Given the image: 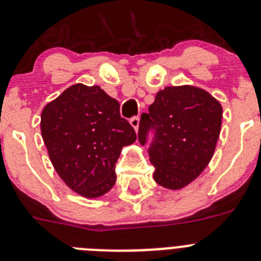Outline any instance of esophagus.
I'll use <instances>...</instances> for the list:
<instances>
[{"instance_id": "obj_1", "label": "esophagus", "mask_w": 261, "mask_h": 261, "mask_svg": "<svg viewBox=\"0 0 261 261\" xmlns=\"http://www.w3.org/2000/svg\"><path fill=\"white\" fill-rule=\"evenodd\" d=\"M129 121H130V125H132L133 128H135L136 132H137L138 126H140V118H138V116H135V118H132Z\"/></svg>"}]
</instances>
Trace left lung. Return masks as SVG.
<instances>
[{
	"mask_svg": "<svg viewBox=\"0 0 261 261\" xmlns=\"http://www.w3.org/2000/svg\"><path fill=\"white\" fill-rule=\"evenodd\" d=\"M223 107L195 87H167L156 93L149 114L141 115L138 141L147 142L154 180L177 190L197 178L210 163L219 140Z\"/></svg>",
	"mask_w": 261,
	"mask_h": 261,
	"instance_id": "1",
	"label": "left lung"
}]
</instances>
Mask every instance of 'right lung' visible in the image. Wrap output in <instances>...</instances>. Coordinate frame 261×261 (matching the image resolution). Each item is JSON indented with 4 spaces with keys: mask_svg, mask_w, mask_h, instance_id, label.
<instances>
[{
    "mask_svg": "<svg viewBox=\"0 0 261 261\" xmlns=\"http://www.w3.org/2000/svg\"><path fill=\"white\" fill-rule=\"evenodd\" d=\"M41 135L57 173L83 197L106 194L121 149L136 141L120 105L94 85L75 84L44 107Z\"/></svg>",
    "mask_w": 261,
    "mask_h": 261,
    "instance_id": "add662e5",
    "label": "right lung"
}]
</instances>
